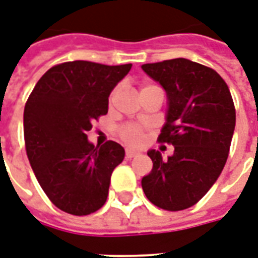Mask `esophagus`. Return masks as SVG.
Returning <instances> with one entry per match:
<instances>
[{
  "label": "esophagus",
  "instance_id": "1",
  "mask_svg": "<svg viewBox=\"0 0 258 258\" xmlns=\"http://www.w3.org/2000/svg\"><path fill=\"white\" fill-rule=\"evenodd\" d=\"M139 154H141V153H138V151L135 150H131V149H127V150H125V157H127V158H134V157H138Z\"/></svg>",
  "mask_w": 258,
  "mask_h": 258
}]
</instances>
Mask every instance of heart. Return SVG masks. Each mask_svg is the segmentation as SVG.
<instances>
[{
	"mask_svg": "<svg viewBox=\"0 0 258 258\" xmlns=\"http://www.w3.org/2000/svg\"><path fill=\"white\" fill-rule=\"evenodd\" d=\"M143 88H146V86H143ZM117 92H119L117 88L112 90L111 94H109V104H112L115 101ZM119 135H120L123 142L128 143L131 146H141V145L145 142V131H143V128L141 125L135 124V123H125V124L121 125L120 128H119Z\"/></svg>",
	"mask_w": 258,
	"mask_h": 258,
	"instance_id": "b5f03b06",
	"label": "heart"
}]
</instances>
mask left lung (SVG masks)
<instances>
[{
	"label": "left lung",
	"mask_w": 258,
	"mask_h": 258,
	"mask_svg": "<svg viewBox=\"0 0 258 258\" xmlns=\"http://www.w3.org/2000/svg\"><path fill=\"white\" fill-rule=\"evenodd\" d=\"M168 93L166 124L158 142L174 146L168 161L147 153L151 172L142 178L146 198L166 211L198 203L219 177L229 157L235 107L229 86L214 69L185 58L142 64Z\"/></svg>",
	"instance_id": "8db88e82"
}]
</instances>
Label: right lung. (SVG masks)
<instances>
[{"label": "right lung", "instance_id": "right-lung-1", "mask_svg": "<svg viewBox=\"0 0 258 258\" xmlns=\"http://www.w3.org/2000/svg\"><path fill=\"white\" fill-rule=\"evenodd\" d=\"M133 64L73 60L47 70L24 108V141L37 181L59 210L84 216L103 207L124 149L89 143L86 133L107 115L108 96Z\"/></svg>", "mask_w": 258, "mask_h": 258}]
</instances>
